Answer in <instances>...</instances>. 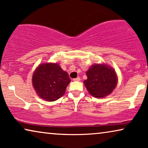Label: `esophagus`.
Returning <instances> with one entry per match:
<instances>
[{"instance_id": "34e87169", "label": "esophagus", "mask_w": 148, "mask_h": 148, "mask_svg": "<svg viewBox=\"0 0 148 148\" xmlns=\"http://www.w3.org/2000/svg\"><path fill=\"white\" fill-rule=\"evenodd\" d=\"M73 80L75 81V82H79V81L81 80V79H80V77H77V78L73 79Z\"/></svg>"}]
</instances>
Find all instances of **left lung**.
<instances>
[{"label": "left lung", "mask_w": 148, "mask_h": 148, "mask_svg": "<svg viewBox=\"0 0 148 148\" xmlns=\"http://www.w3.org/2000/svg\"><path fill=\"white\" fill-rule=\"evenodd\" d=\"M88 79L84 84L89 93L96 98L110 94L117 85L115 71L105 64H95L86 72Z\"/></svg>", "instance_id": "left-lung-1"}]
</instances>
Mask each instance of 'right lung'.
<instances>
[{
    "label": "right lung",
    "instance_id": "1",
    "mask_svg": "<svg viewBox=\"0 0 148 148\" xmlns=\"http://www.w3.org/2000/svg\"><path fill=\"white\" fill-rule=\"evenodd\" d=\"M71 79L57 63H44L36 68L32 84L38 96L46 101H55L63 96Z\"/></svg>",
    "mask_w": 148,
    "mask_h": 148
}]
</instances>
